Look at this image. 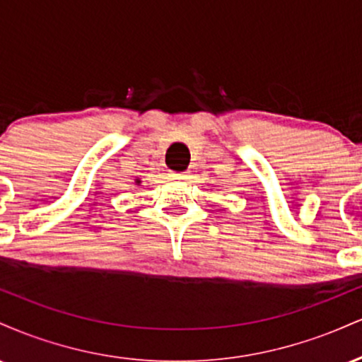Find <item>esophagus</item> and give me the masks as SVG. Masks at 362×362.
<instances>
[{"instance_id": "obj_1", "label": "esophagus", "mask_w": 362, "mask_h": 362, "mask_svg": "<svg viewBox=\"0 0 362 362\" xmlns=\"http://www.w3.org/2000/svg\"><path fill=\"white\" fill-rule=\"evenodd\" d=\"M170 177H172V178H185L187 172H172V173H170Z\"/></svg>"}]
</instances>
